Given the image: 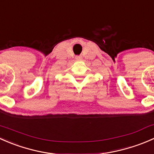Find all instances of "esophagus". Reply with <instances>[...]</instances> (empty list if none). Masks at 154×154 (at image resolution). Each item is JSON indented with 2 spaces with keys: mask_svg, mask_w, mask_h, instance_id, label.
<instances>
[{
  "mask_svg": "<svg viewBox=\"0 0 154 154\" xmlns=\"http://www.w3.org/2000/svg\"><path fill=\"white\" fill-rule=\"evenodd\" d=\"M75 59H76V60H82V56H76Z\"/></svg>",
  "mask_w": 154,
  "mask_h": 154,
  "instance_id": "34e87169",
  "label": "esophagus"
}]
</instances>
